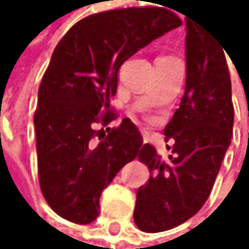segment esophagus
<instances>
[{
    "label": "esophagus",
    "instance_id": "34e87169",
    "mask_svg": "<svg viewBox=\"0 0 249 249\" xmlns=\"http://www.w3.org/2000/svg\"><path fill=\"white\" fill-rule=\"evenodd\" d=\"M142 137H143V142H145V143L148 142V136H146L145 133H142Z\"/></svg>",
    "mask_w": 249,
    "mask_h": 249
}]
</instances>
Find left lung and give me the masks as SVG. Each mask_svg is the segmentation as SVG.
<instances>
[{
  "mask_svg": "<svg viewBox=\"0 0 249 249\" xmlns=\"http://www.w3.org/2000/svg\"><path fill=\"white\" fill-rule=\"evenodd\" d=\"M185 20V92L164 128V140L173 142L172 155L162 160L149 143L139 154L151 178L137 190L134 223L148 233L170 230L200 211L212 191L233 133L226 49L197 19L187 16Z\"/></svg>",
  "mask_w": 249,
  "mask_h": 249,
  "instance_id": "1",
  "label": "left lung"
}]
</instances>
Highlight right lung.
<instances>
[{"label": "right lung", "instance_id": "add662e5", "mask_svg": "<svg viewBox=\"0 0 249 249\" xmlns=\"http://www.w3.org/2000/svg\"><path fill=\"white\" fill-rule=\"evenodd\" d=\"M180 25L160 7L116 8L79 20L55 47L38 88L34 127L40 188L64 219L92 223L101 191L143 143L128 118L116 128L97 130L116 118L110 98L119 67Z\"/></svg>", "mask_w": 249, "mask_h": 249}]
</instances>
